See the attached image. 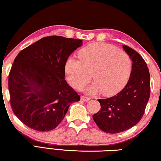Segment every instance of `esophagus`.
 Here are the masks:
<instances>
[{
    "label": "esophagus",
    "mask_w": 161,
    "mask_h": 161,
    "mask_svg": "<svg viewBox=\"0 0 161 161\" xmlns=\"http://www.w3.org/2000/svg\"><path fill=\"white\" fill-rule=\"evenodd\" d=\"M81 99L84 101V102H88L89 100H90V98L85 96H81Z\"/></svg>",
    "instance_id": "esophagus-1"
}]
</instances>
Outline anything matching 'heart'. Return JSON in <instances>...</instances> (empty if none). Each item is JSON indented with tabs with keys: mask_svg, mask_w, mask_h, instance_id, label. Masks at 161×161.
Wrapping results in <instances>:
<instances>
[{
	"mask_svg": "<svg viewBox=\"0 0 161 161\" xmlns=\"http://www.w3.org/2000/svg\"><path fill=\"white\" fill-rule=\"evenodd\" d=\"M79 59L69 58L64 65L67 77L74 88L82 89L91 80L87 89L89 94L103 92L111 96L126 86L132 71V60L126 52L104 42H95L81 49Z\"/></svg>",
	"mask_w": 161,
	"mask_h": 161,
	"instance_id": "1",
	"label": "heart"
}]
</instances>
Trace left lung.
<instances>
[{
    "label": "left lung",
    "mask_w": 161,
    "mask_h": 161,
    "mask_svg": "<svg viewBox=\"0 0 161 161\" xmlns=\"http://www.w3.org/2000/svg\"><path fill=\"white\" fill-rule=\"evenodd\" d=\"M123 48L133 62L129 81L115 96L98 99L101 109L93 115L97 126L109 133L123 132L141 121L151 92L150 73L146 62L131 47L124 45Z\"/></svg>",
    "instance_id": "obj_1"
}]
</instances>
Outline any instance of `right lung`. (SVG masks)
Instances as JSON below:
<instances>
[{
  "label": "right lung",
  "instance_id": "right-lung-1",
  "mask_svg": "<svg viewBox=\"0 0 161 161\" xmlns=\"http://www.w3.org/2000/svg\"><path fill=\"white\" fill-rule=\"evenodd\" d=\"M82 40L42 37L23 49L8 76L10 102L15 115L31 129L50 131L58 126L70 103L80 96L64 80V65Z\"/></svg>",
  "mask_w": 161,
  "mask_h": 161
}]
</instances>
